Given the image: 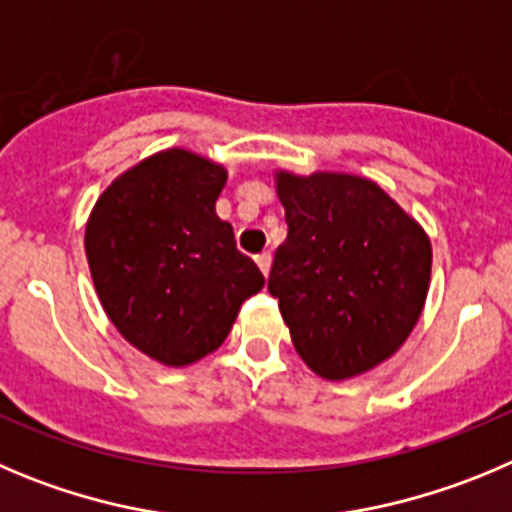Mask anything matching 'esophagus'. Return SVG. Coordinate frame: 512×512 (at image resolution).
Instances as JSON below:
<instances>
[{"mask_svg":"<svg viewBox=\"0 0 512 512\" xmlns=\"http://www.w3.org/2000/svg\"><path fill=\"white\" fill-rule=\"evenodd\" d=\"M256 264H259L261 274L269 276V269H271V253H269V251L259 253V256H256Z\"/></svg>","mask_w":512,"mask_h":512,"instance_id":"esophagus-1","label":"esophagus"}]
</instances>
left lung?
Returning <instances> with one entry per match:
<instances>
[{
    "mask_svg": "<svg viewBox=\"0 0 512 512\" xmlns=\"http://www.w3.org/2000/svg\"><path fill=\"white\" fill-rule=\"evenodd\" d=\"M276 192L289 233L269 292L297 353L327 381L391 358L429 292L431 243L421 225L365 177L279 172Z\"/></svg>",
    "mask_w": 512,
    "mask_h": 512,
    "instance_id": "8db88e82",
    "label": "left lung"
}]
</instances>
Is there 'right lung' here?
Instances as JSON below:
<instances>
[{"label":"right lung","instance_id":"1","mask_svg":"<svg viewBox=\"0 0 512 512\" xmlns=\"http://www.w3.org/2000/svg\"><path fill=\"white\" fill-rule=\"evenodd\" d=\"M228 172L167 149L116 177L86 225V256L103 309L149 358L190 365L231 332L264 274L215 215Z\"/></svg>","mask_w":512,"mask_h":512}]
</instances>
